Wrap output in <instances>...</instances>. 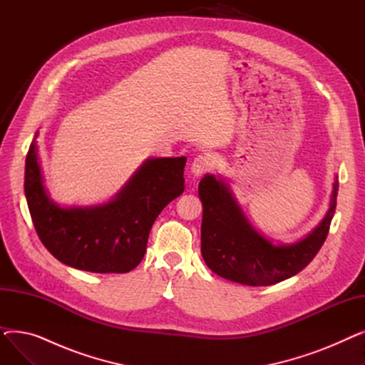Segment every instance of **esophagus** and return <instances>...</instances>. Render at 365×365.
Instances as JSON below:
<instances>
[{
  "label": "esophagus",
  "mask_w": 365,
  "mask_h": 365,
  "mask_svg": "<svg viewBox=\"0 0 365 365\" xmlns=\"http://www.w3.org/2000/svg\"><path fill=\"white\" fill-rule=\"evenodd\" d=\"M213 157L208 155V153H201V155L195 157L192 164H190V173H192L194 176H201L202 173H205L210 167L213 165Z\"/></svg>",
  "instance_id": "34e87169"
}]
</instances>
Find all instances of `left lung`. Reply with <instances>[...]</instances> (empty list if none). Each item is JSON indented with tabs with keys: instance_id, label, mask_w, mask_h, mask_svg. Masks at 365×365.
Instances as JSON below:
<instances>
[{
	"instance_id": "obj_1",
	"label": "left lung",
	"mask_w": 365,
	"mask_h": 365,
	"mask_svg": "<svg viewBox=\"0 0 365 365\" xmlns=\"http://www.w3.org/2000/svg\"><path fill=\"white\" fill-rule=\"evenodd\" d=\"M339 182L333 185L330 208L321 223L302 241L284 245L260 235L247 220L229 185L205 175L198 186L202 202L201 255L219 277L245 285H272L311 263L329 235L336 212Z\"/></svg>"
}]
</instances>
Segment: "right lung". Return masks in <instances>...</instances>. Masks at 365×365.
I'll list each match as a JSON object with an SVG mask.
<instances>
[{"instance_id": "add662e5", "label": "right lung", "mask_w": 365, "mask_h": 365, "mask_svg": "<svg viewBox=\"0 0 365 365\" xmlns=\"http://www.w3.org/2000/svg\"><path fill=\"white\" fill-rule=\"evenodd\" d=\"M25 165V195L35 231L59 262L96 274H125L146 252L150 227L163 208L185 189V157L150 158L112 201L63 208L46 192L36 148Z\"/></svg>"}]
</instances>
